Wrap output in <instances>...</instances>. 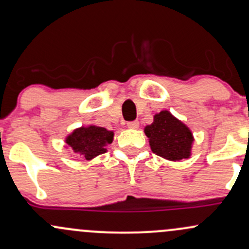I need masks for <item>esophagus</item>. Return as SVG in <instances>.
<instances>
[{
    "instance_id": "34e87169",
    "label": "esophagus",
    "mask_w": 249,
    "mask_h": 249,
    "mask_svg": "<svg viewBox=\"0 0 249 249\" xmlns=\"http://www.w3.org/2000/svg\"><path fill=\"white\" fill-rule=\"evenodd\" d=\"M127 127H128V128H138V127H139V122H138V121L128 122V123H127Z\"/></svg>"
}]
</instances>
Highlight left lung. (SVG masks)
Segmentation results:
<instances>
[{
	"label": "left lung",
	"instance_id": "8db88e82",
	"mask_svg": "<svg viewBox=\"0 0 249 249\" xmlns=\"http://www.w3.org/2000/svg\"><path fill=\"white\" fill-rule=\"evenodd\" d=\"M151 150L167 160L179 161L191 157L194 142L191 130L177 119L170 111L154 115L153 123L144 128Z\"/></svg>",
	"mask_w": 249,
	"mask_h": 249
}]
</instances>
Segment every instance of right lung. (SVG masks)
<instances>
[{
    "label": "right lung",
    "instance_id": "1",
    "mask_svg": "<svg viewBox=\"0 0 249 249\" xmlns=\"http://www.w3.org/2000/svg\"><path fill=\"white\" fill-rule=\"evenodd\" d=\"M113 141V132L105 127L89 125L76 128L65 138L73 153L81 154L87 160L107 152V146Z\"/></svg>",
    "mask_w": 249,
    "mask_h": 249
}]
</instances>
